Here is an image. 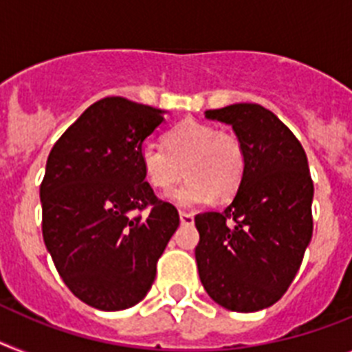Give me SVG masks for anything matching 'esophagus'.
I'll return each mask as SVG.
<instances>
[{
  "instance_id": "1",
  "label": "esophagus",
  "mask_w": 352,
  "mask_h": 352,
  "mask_svg": "<svg viewBox=\"0 0 352 352\" xmlns=\"http://www.w3.org/2000/svg\"><path fill=\"white\" fill-rule=\"evenodd\" d=\"M179 217H181V221L182 223H184V226H191V223H193V214H191V212H186V211H181L179 212Z\"/></svg>"
}]
</instances>
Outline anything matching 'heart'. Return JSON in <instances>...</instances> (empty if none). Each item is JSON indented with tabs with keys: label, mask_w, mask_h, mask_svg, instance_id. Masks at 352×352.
<instances>
[{
	"label": "heart",
	"mask_w": 352,
	"mask_h": 352,
	"mask_svg": "<svg viewBox=\"0 0 352 352\" xmlns=\"http://www.w3.org/2000/svg\"><path fill=\"white\" fill-rule=\"evenodd\" d=\"M164 151L146 143L140 150L144 181L153 190L166 191L184 177L188 182L166 195L182 208L206 204L214 197L231 199L245 173V148L238 135L214 125L186 120L164 135ZM185 171L182 172V170Z\"/></svg>",
	"instance_id": "1"
}]
</instances>
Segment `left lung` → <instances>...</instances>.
I'll return each instance as SVG.
<instances>
[{
	"mask_svg": "<svg viewBox=\"0 0 352 352\" xmlns=\"http://www.w3.org/2000/svg\"><path fill=\"white\" fill-rule=\"evenodd\" d=\"M232 126L245 148V173L221 212L195 217L199 276L221 308L252 313L281 299L313 234V181L302 144L258 103L206 111Z\"/></svg>",
	"mask_w": 352,
	"mask_h": 352,
	"instance_id": "obj_1",
	"label": "left lung"
}]
</instances>
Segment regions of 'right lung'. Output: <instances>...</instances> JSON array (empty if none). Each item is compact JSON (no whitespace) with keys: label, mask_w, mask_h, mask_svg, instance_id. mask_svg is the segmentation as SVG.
Wrapping results in <instances>:
<instances>
[{"label":"right lung","mask_w":352,"mask_h":352,"mask_svg":"<svg viewBox=\"0 0 352 352\" xmlns=\"http://www.w3.org/2000/svg\"><path fill=\"white\" fill-rule=\"evenodd\" d=\"M164 112L120 96L103 98L53 144L41 204L43 238L62 281L102 311L132 308L179 227V212L144 181L140 150ZM146 207V219L135 215Z\"/></svg>","instance_id":"obj_1"}]
</instances>
